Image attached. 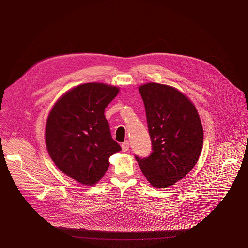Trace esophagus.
Wrapping results in <instances>:
<instances>
[{
  "mask_svg": "<svg viewBox=\"0 0 248 248\" xmlns=\"http://www.w3.org/2000/svg\"><path fill=\"white\" fill-rule=\"evenodd\" d=\"M122 149H123V152H126L129 149V142L127 140L123 142V144H122Z\"/></svg>",
  "mask_w": 248,
  "mask_h": 248,
  "instance_id": "esophagus-1",
  "label": "esophagus"
}]
</instances>
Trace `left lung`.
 I'll list each match as a JSON object with an SVG mask.
<instances>
[{
  "label": "left lung",
  "instance_id": "left-lung-1",
  "mask_svg": "<svg viewBox=\"0 0 248 248\" xmlns=\"http://www.w3.org/2000/svg\"><path fill=\"white\" fill-rule=\"evenodd\" d=\"M144 100L152 153L136 155L142 174L155 188H167L196 165L203 147V127L194 104L172 86L150 82L139 87Z\"/></svg>",
  "mask_w": 248,
  "mask_h": 248
}]
</instances>
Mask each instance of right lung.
I'll list each match as a JSON object with an SVG mask.
<instances>
[{
	"label": "right lung",
	"instance_id": "add662e5",
	"mask_svg": "<svg viewBox=\"0 0 248 248\" xmlns=\"http://www.w3.org/2000/svg\"><path fill=\"white\" fill-rule=\"evenodd\" d=\"M120 88L91 82L62 95L46 123L45 141L52 161L65 175L83 185H94L122 150L111 138L104 109Z\"/></svg>",
	"mask_w": 248,
	"mask_h": 248
}]
</instances>
